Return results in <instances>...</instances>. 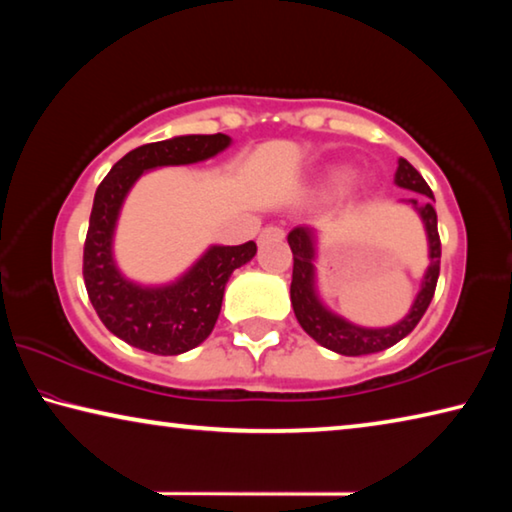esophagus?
I'll return each mask as SVG.
<instances>
[{
  "mask_svg": "<svg viewBox=\"0 0 512 512\" xmlns=\"http://www.w3.org/2000/svg\"><path fill=\"white\" fill-rule=\"evenodd\" d=\"M259 239H284V230L277 228V225H268V228L262 230V235H259Z\"/></svg>",
  "mask_w": 512,
  "mask_h": 512,
  "instance_id": "esophagus-1",
  "label": "esophagus"
}]
</instances>
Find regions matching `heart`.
Listing matches in <instances>:
<instances>
[{
    "label": "heart",
    "instance_id": "obj_1",
    "mask_svg": "<svg viewBox=\"0 0 512 512\" xmlns=\"http://www.w3.org/2000/svg\"><path fill=\"white\" fill-rule=\"evenodd\" d=\"M348 180H350V169L334 167V169H329L323 178H320L318 189H320V192H323V194L339 192L341 187L348 185Z\"/></svg>",
    "mask_w": 512,
    "mask_h": 512
}]
</instances>
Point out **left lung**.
Here are the masks:
<instances>
[{"label":"left lung","instance_id":"obj_1","mask_svg":"<svg viewBox=\"0 0 512 512\" xmlns=\"http://www.w3.org/2000/svg\"><path fill=\"white\" fill-rule=\"evenodd\" d=\"M395 185L411 189L424 196V203H418L411 198V205L418 210L420 219L424 223L429 237V268L424 273L420 293L415 296V302L409 314H406L400 323L391 327L368 329L352 325L348 320L336 316L329 311L323 302H320L316 293V235L311 228L298 225L289 232V246L293 253V280H291V305L296 311L298 323L302 329L318 341L323 348L345 354V357H361V354H375L386 348H391L397 341H402L406 334L413 332V327L420 323V318L427 311L429 302L436 291L438 275H440V237H438V216L433 210V192L424 178L418 173L413 164L400 158L395 171Z\"/></svg>","mask_w":512,"mask_h":512}]
</instances>
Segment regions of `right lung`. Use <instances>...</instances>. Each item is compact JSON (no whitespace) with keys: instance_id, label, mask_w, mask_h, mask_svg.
<instances>
[{"instance_id":"add662e5","label":"right lung","mask_w":512,"mask_h":512,"mask_svg":"<svg viewBox=\"0 0 512 512\" xmlns=\"http://www.w3.org/2000/svg\"><path fill=\"white\" fill-rule=\"evenodd\" d=\"M230 146V137L183 135L137 146L126 153L94 194L83 248V280L94 311L112 334L133 348L173 357L201 345L219 318L223 291L235 268L255 257V241L212 246L189 271L167 287H140L126 280L112 259V235L126 194L144 171L194 164Z\"/></svg>"}]
</instances>
